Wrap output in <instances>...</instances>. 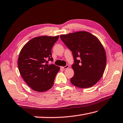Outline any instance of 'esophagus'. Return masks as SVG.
<instances>
[{
    "instance_id": "obj_1",
    "label": "esophagus",
    "mask_w": 123,
    "mask_h": 123,
    "mask_svg": "<svg viewBox=\"0 0 123 123\" xmlns=\"http://www.w3.org/2000/svg\"><path fill=\"white\" fill-rule=\"evenodd\" d=\"M68 67H69V65H67L66 66H65V67H61V68H63V69L65 70V69H67L68 68Z\"/></svg>"
}]
</instances>
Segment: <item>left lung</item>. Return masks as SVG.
Instances as JSON below:
<instances>
[{"instance_id": "8db88e82", "label": "left lung", "mask_w": 123, "mask_h": 123, "mask_svg": "<svg viewBox=\"0 0 123 123\" xmlns=\"http://www.w3.org/2000/svg\"><path fill=\"white\" fill-rule=\"evenodd\" d=\"M60 38L73 56L74 74L70 79L71 83L80 88L95 85L103 75L106 64V53L101 42L86 31L62 35Z\"/></svg>"}]
</instances>
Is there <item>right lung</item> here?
Listing matches in <instances>:
<instances>
[{
	"mask_svg": "<svg viewBox=\"0 0 123 123\" xmlns=\"http://www.w3.org/2000/svg\"><path fill=\"white\" fill-rule=\"evenodd\" d=\"M59 38V36L36 37L28 41L20 52L19 72L28 86L37 92L50 89L60 70L59 67L48 64L53 60L51 49Z\"/></svg>",
	"mask_w": 123,
	"mask_h": 123,
	"instance_id": "right-lung-1",
	"label": "right lung"
}]
</instances>
